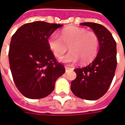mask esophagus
Instances as JSON below:
<instances>
[{
  "label": "esophagus",
  "mask_w": 125,
  "mask_h": 125,
  "mask_svg": "<svg viewBox=\"0 0 125 125\" xmlns=\"http://www.w3.org/2000/svg\"><path fill=\"white\" fill-rule=\"evenodd\" d=\"M73 69H74L73 68H69V67H68V66H65L66 72H69V71H72Z\"/></svg>",
  "instance_id": "34e87169"
}]
</instances>
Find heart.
<instances>
[{
	"label": "heart",
	"mask_w": 125,
	"mask_h": 125,
	"mask_svg": "<svg viewBox=\"0 0 125 125\" xmlns=\"http://www.w3.org/2000/svg\"><path fill=\"white\" fill-rule=\"evenodd\" d=\"M50 50L57 58L66 51H70L60 59L63 63H74L80 59L83 63L92 61L97 55L99 48V38L93 32H87L85 28L68 27L61 32V38L52 34L48 40Z\"/></svg>",
	"instance_id": "heart-1"
}]
</instances>
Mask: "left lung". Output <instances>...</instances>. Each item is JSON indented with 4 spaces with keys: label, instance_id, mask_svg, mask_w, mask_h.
I'll return each instance as SVG.
<instances>
[{
    "label": "left lung",
    "instance_id": "left-lung-1",
    "mask_svg": "<svg viewBox=\"0 0 125 125\" xmlns=\"http://www.w3.org/2000/svg\"><path fill=\"white\" fill-rule=\"evenodd\" d=\"M99 38V50L95 59L87 66L77 68L75 80L71 83V90L78 98L95 101L102 97L112 82L116 67V44L112 33L103 25L84 22Z\"/></svg>",
    "mask_w": 125,
    "mask_h": 125
}]
</instances>
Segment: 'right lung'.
Returning a JSON list of instances; mask_svg holds the SVG:
<instances>
[{"label": "right lung", "instance_id": "obj_1", "mask_svg": "<svg viewBox=\"0 0 125 125\" xmlns=\"http://www.w3.org/2000/svg\"><path fill=\"white\" fill-rule=\"evenodd\" d=\"M62 24L34 21L19 27L11 38L9 59L16 86L25 97L50 95L56 80L65 72L48 45V38Z\"/></svg>", "mask_w": 125, "mask_h": 125}]
</instances>
